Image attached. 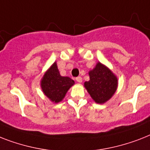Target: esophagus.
Listing matches in <instances>:
<instances>
[{"mask_svg":"<svg viewBox=\"0 0 150 150\" xmlns=\"http://www.w3.org/2000/svg\"><path fill=\"white\" fill-rule=\"evenodd\" d=\"M75 80H76L78 82H79V83H81V81H82V79H81V77H80V76L75 78Z\"/></svg>","mask_w":150,"mask_h":150,"instance_id":"esophagus-1","label":"esophagus"}]
</instances>
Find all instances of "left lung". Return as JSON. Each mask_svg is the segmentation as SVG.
<instances>
[{"label":"left lung","instance_id":"1","mask_svg":"<svg viewBox=\"0 0 150 150\" xmlns=\"http://www.w3.org/2000/svg\"><path fill=\"white\" fill-rule=\"evenodd\" d=\"M90 80L85 82V87L93 100L97 103H105L117 88V78L108 68L98 62L89 71Z\"/></svg>","mask_w":150,"mask_h":150}]
</instances>
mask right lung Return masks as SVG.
I'll use <instances>...</instances> for the list:
<instances>
[{
	"instance_id": "obj_1",
	"label": "right lung",
	"mask_w": 150,
	"mask_h": 150,
	"mask_svg": "<svg viewBox=\"0 0 150 150\" xmlns=\"http://www.w3.org/2000/svg\"><path fill=\"white\" fill-rule=\"evenodd\" d=\"M75 84L69 77L61 76L56 63L48 69L41 80V88L44 93L54 103H59L63 99L68 90Z\"/></svg>"
}]
</instances>
